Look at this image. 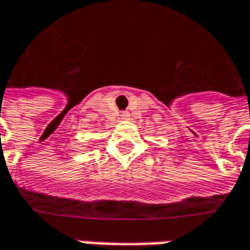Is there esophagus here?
Returning a JSON list of instances; mask_svg holds the SVG:
<instances>
[{
  "label": "esophagus",
  "instance_id": "esophagus-1",
  "mask_svg": "<svg viewBox=\"0 0 250 250\" xmlns=\"http://www.w3.org/2000/svg\"><path fill=\"white\" fill-rule=\"evenodd\" d=\"M121 117H122V118L125 120V118H128L129 115H128V112H122V114H121Z\"/></svg>",
  "mask_w": 250,
  "mask_h": 250
}]
</instances>
